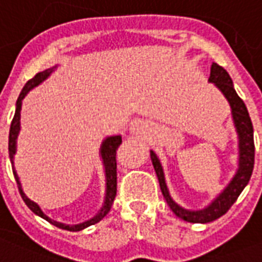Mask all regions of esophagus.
Masks as SVG:
<instances>
[{
  "mask_svg": "<svg viewBox=\"0 0 262 262\" xmlns=\"http://www.w3.org/2000/svg\"><path fill=\"white\" fill-rule=\"evenodd\" d=\"M154 129V124L150 121H145V120H138L133 124L131 127V131L135 134H146L150 133Z\"/></svg>",
  "mask_w": 262,
  "mask_h": 262,
  "instance_id": "34e87169",
  "label": "esophagus"
}]
</instances>
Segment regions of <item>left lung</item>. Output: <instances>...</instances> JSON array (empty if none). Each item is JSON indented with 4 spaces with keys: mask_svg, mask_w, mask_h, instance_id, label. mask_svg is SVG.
Wrapping results in <instances>:
<instances>
[{
    "mask_svg": "<svg viewBox=\"0 0 262 262\" xmlns=\"http://www.w3.org/2000/svg\"><path fill=\"white\" fill-rule=\"evenodd\" d=\"M208 81L211 83H215L219 91L222 92L223 96L228 99L230 108H232V117L236 131L238 135V169L236 174L233 177L228 187L223 190L213 201L204 209L200 211H190L180 207L179 204L173 201V198L169 194L167 186L165 181V173L163 167L160 165L159 158L156 156L154 150H150V159L152 165L155 167L158 180H159L160 190L165 196L167 205L176 213V216L181 217L183 221L191 223H208L215 221L217 217L225 215L230 209L233 204L236 202L238 195L242 194L244 187L249 184L250 177L254 169V133H253V123L249 116L247 107L244 102L238 97V95L233 88L232 78L229 76L225 68L217 66L216 62H213L211 67V75Z\"/></svg>",
    "mask_w": 262,
    "mask_h": 262,
    "instance_id": "1",
    "label": "left lung"
}]
</instances>
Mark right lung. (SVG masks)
<instances>
[{
	"label": "right lung",
	"mask_w": 262,
	"mask_h": 262,
	"mask_svg": "<svg viewBox=\"0 0 262 262\" xmlns=\"http://www.w3.org/2000/svg\"><path fill=\"white\" fill-rule=\"evenodd\" d=\"M55 70V67L53 68H49V70L41 71L39 74L29 79L26 82V85L24 86L20 95H19L18 100H16V110H15V116L12 118V123H11V129H9V142H8V150H9V159H11V163H12V171L13 176H15V180H16V184H18L19 192L24 198L25 204L30 208V211L39 215L40 217L46 219L47 222H50L51 225H54L57 228L64 229V230H70V232H79L82 229L88 228V226H92L95 223L100 222L103 217L106 216L110 211V208L113 205V201L116 198V192H117V160H116V154H117V149L120 144L123 142L121 141V137L120 135H116V137H107L102 142V146H100V155H102L103 159V166H104V174H106V195H104V202H103V207L100 208V211L97 212L95 216L86 221V222L79 223V225H66V223L57 222V221H53L50 217L46 215L45 212L40 209V207L33 202L32 200H29L26 194L22 190V186H20V181H19V177L16 174V170L13 167V155L16 152V138H18L19 129H20V108H22V100L24 97L28 95V92L30 89H33L37 85H40L41 82L47 79L53 71Z\"/></svg>",
	"instance_id": "right-lung-1"
}]
</instances>
